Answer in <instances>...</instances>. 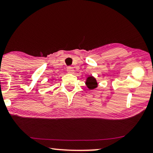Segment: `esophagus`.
<instances>
[{
  "label": "esophagus",
  "mask_w": 153,
  "mask_h": 153,
  "mask_svg": "<svg viewBox=\"0 0 153 153\" xmlns=\"http://www.w3.org/2000/svg\"><path fill=\"white\" fill-rule=\"evenodd\" d=\"M67 72L68 73H70V74H74V69L72 68H71V67H68V68H67Z\"/></svg>",
  "instance_id": "1"
}]
</instances>
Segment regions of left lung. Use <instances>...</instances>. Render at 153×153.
Returning a JSON list of instances; mask_svg holds the SVG:
<instances>
[{
    "mask_svg": "<svg viewBox=\"0 0 153 153\" xmlns=\"http://www.w3.org/2000/svg\"><path fill=\"white\" fill-rule=\"evenodd\" d=\"M85 84L89 90H93L98 86L97 80L93 76H88L85 81Z\"/></svg>",
    "mask_w": 153,
    "mask_h": 153,
    "instance_id": "obj_1",
    "label": "left lung"
}]
</instances>
